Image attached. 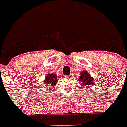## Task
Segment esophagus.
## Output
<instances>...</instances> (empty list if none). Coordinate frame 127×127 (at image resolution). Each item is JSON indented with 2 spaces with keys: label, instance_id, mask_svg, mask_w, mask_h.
<instances>
[{
  "label": "esophagus",
  "instance_id": "34e87169",
  "mask_svg": "<svg viewBox=\"0 0 127 127\" xmlns=\"http://www.w3.org/2000/svg\"><path fill=\"white\" fill-rule=\"evenodd\" d=\"M66 78H72V77H73V74L71 73V74H69V75H66Z\"/></svg>",
  "mask_w": 127,
  "mask_h": 127
}]
</instances>
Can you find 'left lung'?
Listing matches in <instances>:
<instances>
[{
  "mask_svg": "<svg viewBox=\"0 0 127 127\" xmlns=\"http://www.w3.org/2000/svg\"><path fill=\"white\" fill-rule=\"evenodd\" d=\"M94 79L92 78L91 75L88 73L87 71L81 72V75L79 77V82L80 84H82L83 85H85L88 88H90L92 85H95V82H94Z\"/></svg>",
  "mask_w": 127,
  "mask_h": 127,
  "instance_id": "obj_1",
  "label": "left lung"
}]
</instances>
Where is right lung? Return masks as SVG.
Instances as JSON below:
<instances>
[{
    "instance_id": "obj_1",
    "label": "right lung",
    "mask_w": 127,
    "mask_h": 127,
    "mask_svg": "<svg viewBox=\"0 0 127 127\" xmlns=\"http://www.w3.org/2000/svg\"><path fill=\"white\" fill-rule=\"evenodd\" d=\"M57 82H58V80H57L56 75L54 74V73H51V74L47 75V76H46L43 84H44L45 86L51 88L52 86H55Z\"/></svg>"
}]
</instances>
